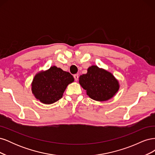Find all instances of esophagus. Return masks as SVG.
I'll return each mask as SVG.
<instances>
[{"label":"esophagus","instance_id":"1","mask_svg":"<svg viewBox=\"0 0 155 155\" xmlns=\"http://www.w3.org/2000/svg\"><path fill=\"white\" fill-rule=\"evenodd\" d=\"M74 79H75V80H76V81H78V80L79 76H78V74H74Z\"/></svg>","mask_w":155,"mask_h":155}]
</instances>
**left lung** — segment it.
<instances>
[{
	"label": "left lung",
	"instance_id": "obj_1",
	"mask_svg": "<svg viewBox=\"0 0 155 155\" xmlns=\"http://www.w3.org/2000/svg\"><path fill=\"white\" fill-rule=\"evenodd\" d=\"M79 83L91 99L104 101L110 100L118 91V81L110 72L96 65L89 67L86 74L79 76Z\"/></svg>",
	"mask_w": 155,
	"mask_h": 155
}]
</instances>
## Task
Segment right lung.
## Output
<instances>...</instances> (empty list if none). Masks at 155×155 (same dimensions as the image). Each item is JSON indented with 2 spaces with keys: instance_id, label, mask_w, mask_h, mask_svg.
Listing matches in <instances>:
<instances>
[{
  "instance_id": "add662e5",
  "label": "right lung",
  "mask_w": 155,
  "mask_h": 155,
  "mask_svg": "<svg viewBox=\"0 0 155 155\" xmlns=\"http://www.w3.org/2000/svg\"><path fill=\"white\" fill-rule=\"evenodd\" d=\"M74 81L69 72L55 66L51 67L35 75L31 83L32 93L43 104H54L63 97L68 84Z\"/></svg>"
}]
</instances>
